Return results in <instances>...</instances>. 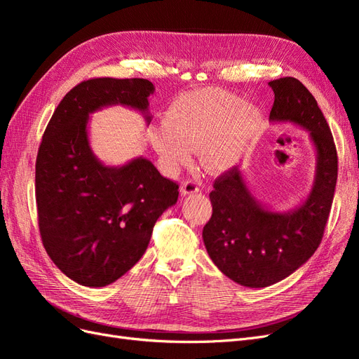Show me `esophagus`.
I'll return each instance as SVG.
<instances>
[{
    "mask_svg": "<svg viewBox=\"0 0 359 359\" xmlns=\"http://www.w3.org/2000/svg\"><path fill=\"white\" fill-rule=\"evenodd\" d=\"M199 191V184L193 180H186L181 186V194L182 196H187V194H193Z\"/></svg>",
    "mask_w": 359,
    "mask_h": 359,
    "instance_id": "34e87169",
    "label": "esophagus"
}]
</instances>
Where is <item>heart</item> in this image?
I'll use <instances>...</instances> for the list:
<instances>
[{
  "instance_id": "b5f03b06",
  "label": "heart",
  "mask_w": 359,
  "mask_h": 359,
  "mask_svg": "<svg viewBox=\"0 0 359 359\" xmlns=\"http://www.w3.org/2000/svg\"><path fill=\"white\" fill-rule=\"evenodd\" d=\"M262 123V111L240 95L201 88L178 95L149 139L168 169L187 165L191 149H199L205 169L226 172L248 153Z\"/></svg>"
}]
</instances>
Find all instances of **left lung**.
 <instances>
[{
    "mask_svg": "<svg viewBox=\"0 0 359 359\" xmlns=\"http://www.w3.org/2000/svg\"><path fill=\"white\" fill-rule=\"evenodd\" d=\"M273 123L307 130L316 149L309 196L278 212L260 203L238 166L217 178L210 193L212 215L202 238L215 266L235 283L266 287L289 277L316 252L328 222L337 184V149L330 126L311 93L295 78L271 81Z\"/></svg>",
    "mask_w": 359,
    "mask_h": 359,
    "instance_id": "left-lung-1",
    "label": "left lung"
}]
</instances>
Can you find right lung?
<instances>
[{"instance_id":"add662e5","label":"right lung","mask_w":359,"mask_h":359,"mask_svg":"<svg viewBox=\"0 0 359 359\" xmlns=\"http://www.w3.org/2000/svg\"><path fill=\"white\" fill-rule=\"evenodd\" d=\"M148 79L97 78L70 90L53 112L36 161L43 245L76 283L103 287L137 264L158 217L178 201V184L148 158L106 166L93 153L90 115L121 104L149 124Z\"/></svg>"}]
</instances>
